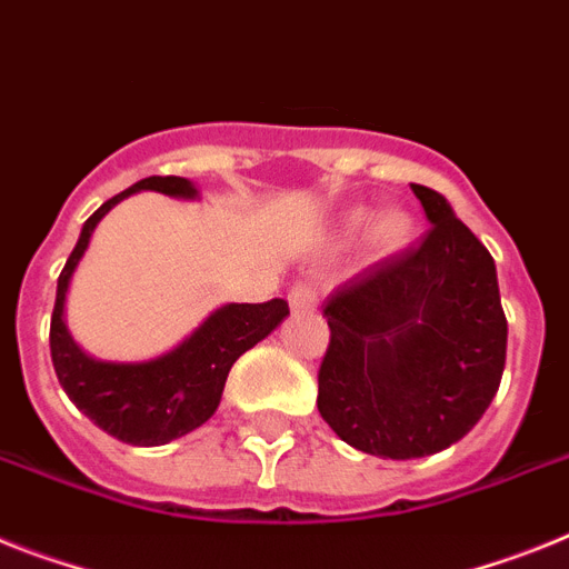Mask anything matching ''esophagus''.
Instances as JSON below:
<instances>
[{"label":"esophagus","mask_w":569,"mask_h":569,"mask_svg":"<svg viewBox=\"0 0 569 569\" xmlns=\"http://www.w3.org/2000/svg\"><path fill=\"white\" fill-rule=\"evenodd\" d=\"M288 302H290V308H293V310H313L319 305L317 284H313V281H308V279H299L293 288H290Z\"/></svg>","instance_id":"obj_1"}]
</instances>
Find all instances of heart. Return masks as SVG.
Segmentation results:
<instances>
[{"label":"heart","mask_w":569,"mask_h":569,"mask_svg":"<svg viewBox=\"0 0 569 569\" xmlns=\"http://www.w3.org/2000/svg\"><path fill=\"white\" fill-rule=\"evenodd\" d=\"M368 218H371V212L368 210L351 212V218H348V227H351V230H359V227H366ZM411 227H415L411 224V218L400 210H388V212H382V216H377L371 224L373 250L377 252L400 250V247L411 238Z\"/></svg>","instance_id":"1"}]
</instances>
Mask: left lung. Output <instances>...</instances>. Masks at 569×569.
Here are the masks:
<instances>
[{
	"label": "left lung",
	"mask_w": 569,
	"mask_h": 569,
	"mask_svg": "<svg viewBox=\"0 0 569 569\" xmlns=\"http://www.w3.org/2000/svg\"><path fill=\"white\" fill-rule=\"evenodd\" d=\"M431 227L339 284L322 305L331 342L319 415L345 443L411 460L469 435L507 362V317L489 250L440 192L411 183Z\"/></svg>",
	"instance_id": "left-lung-1"
}]
</instances>
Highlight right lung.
I'll return each instance as SVG.
<instances>
[{"label":"right lung","mask_w":569,"mask_h":569,"mask_svg":"<svg viewBox=\"0 0 569 569\" xmlns=\"http://www.w3.org/2000/svg\"><path fill=\"white\" fill-rule=\"evenodd\" d=\"M140 189H154L174 198H196V187L187 178L152 174L123 189L120 196L109 198L82 224L77 247L57 279V302L51 313V362L68 400L106 435L132 446H163L198 429L216 415L232 362L273 331L288 317L290 308L284 299H270L261 305H224L187 342L152 362L120 366V362H97L86 357L74 339L68 337L62 322L68 281L89 247L97 221L114 203Z\"/></svg>","instance_id":"obj_1"}]
</instances>
